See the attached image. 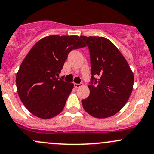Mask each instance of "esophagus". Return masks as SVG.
Listing matches in <instances>:
<instances>
[{"mask_svg":"<svg viewBox=\"0 0 154 154\" xmlns=\"http://www.w3.org/2000/svg\"><path fill=\"white\" fill-rule=\"evenodd\" d=\"M74 88H80V87L82 86V83H74Z\"/></svg>","mask_w":154,"mask_h":154,"instance_id":"obj_1","label":"esophagus"}]
</instances>
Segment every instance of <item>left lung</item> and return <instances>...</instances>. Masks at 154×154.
<instances>
[{"label":"left lung","mask_w":154,"mask_h":154,"mask_svg":"<svg viewBox=\"0 0 154 154\" xmlns=\"http://www.w3.org/2000/svg\"><path fill=\"white\" fill-rule=\"evenodd\" d=\"M80 38L90 51L91 70L90 94L82 100V106L94 117H109L119 112L128 100L134 74L123 55L109 40L103 37Z\"/></svg>","instance_id":"8db88e82"}]
</instances>
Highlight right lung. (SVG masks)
<instances>
[{
	"mask_svg": "<svg viewBox=\"0 0 154 154\" xmlns=\"http://www.w3.org/2000/svg\"><path fill=\"white\" fill-rule=\"evenodd\" d=\"M85 46L76 35H51L31 48L17 73L16 85L23 104L33 115L50 119L63 111L74 84L56 76L61 72L69 53Z\"/></svg>",
	"mask_w": 154,
	"mask_h": 154,
	"instance_id": "add662e5",
	"label": "right lung"
}]
</instances>
